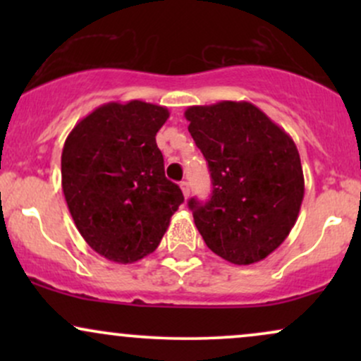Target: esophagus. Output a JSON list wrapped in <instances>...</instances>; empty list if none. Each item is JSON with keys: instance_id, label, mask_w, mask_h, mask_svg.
<instances>
[{"instance_id": "1", "label": "esophagus", "mask_w": 361, "mask_h": 361, "mask_svg": "<svg viewBox=\"0 0 361 361\" xmlns=\"http://www.w3.org/2000/svg\"><path fill=\"white\" fill-rule=\"evenodd\" d=\"M180 188H181V192H183L185 198L188 197V195H190V188H188V183H186V181H180Z\"/></svg>"}]
</instances>
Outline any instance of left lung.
Wrapping results in <instances>:
<instances>
[{
  "mask_svg": "<svg viewBox=\"0 0 361 361\" xmlns=\"http://www.w3.org/2000/svg\"><path fill=\"white\" fill-rule=\"evenodd\" d=\"M185 117L214 188L205 204L188 202L198 233L229 263L264 259L299 217L304 173L295 142L250 102L190 106Z\"/></svg>",
  "mask_w": 361,
  "mask_h": 361,
  "instance_id": "obj_1",
  "label": "left lung"
}]
</instances>
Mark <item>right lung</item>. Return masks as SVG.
I'll list each match as a JSON object with an SVG mask.
<instances>
[{
    "label": "right lung",
    "instance_id": "obj_1",
    "mask_svg": "<svg viewBox=\"0 0 361 361\" xmlns=\"http://www.w3.org/2000/svg\"><path fill=\"white\" fill-rule=\"evenodd\" d=\"M168 109L105 103L74 126L61 156L62 192L80 234L98 255L134 263L151 255L183 204L164 176L156 134Z\"/></svg>",
    "mask_w": 361,
    "mask_h": 361
}]
</instances>
